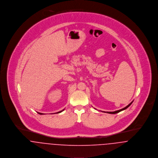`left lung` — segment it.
Returning a JSON list of instances; mask_svg holds the SVG:
<instances>
[{"mask_svg":"<svg viewBox=\"0 0 158 158\" xmlns=\"http://www.w3.org/2000/svg\"><path fill=\"white\" fill-rule=\"evenodd\" d=\"M133 101H132L130 104H129L128 105H127V106H125V108H122V109H121V110H117V111H108V112H106L107 113H110V114H116V113H119V112H120V111H123V110H125V109H127L128 106H130V105H131V104H132V102H133ZM106 113V112H105Z\"/></svg>","mask_w":158,"mask_h":158,"instance_id":"obj_1","label":"left lung"}]
</instances>
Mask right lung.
I'll use <instances>...</instances> for the list:
<instances>
[{
  "mask_svg": "<svg viewBox=\"0 0 158 158\" xmlns=\"http://www.w3.org/2000/svg\"><path fill=\"white\" fill-rule=\"evenodd\" d=\"M64 110H62V111H59V112H57V113H61V112H62V111H64ZM37 113H39V114H43V113H39V112H37Z\"/></svg>",
  "mask_w": 158,
  "mask_h": 158,
  "instance_id": "right-lung-1",
  "label": "right lung"
}]
</instances>
